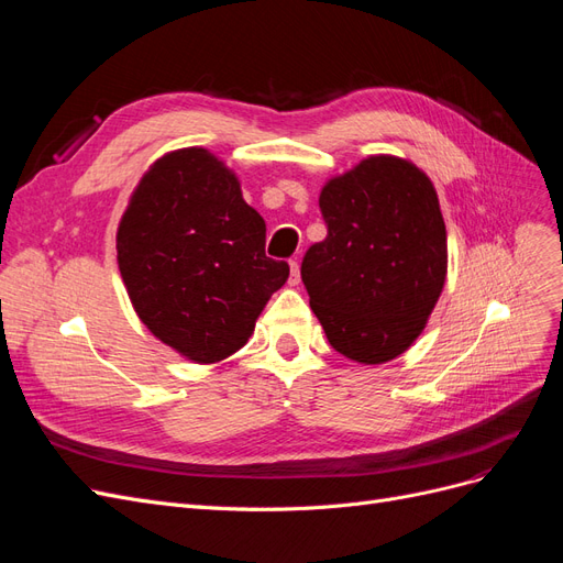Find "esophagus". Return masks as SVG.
Listing matches in <instances>:
<instances>
[{
    "label": "esophagus",
    "instance_id": "esophagus-1",
    "mask_svg": "<svg viewBox=\"0 0 563 563\" xmlns=\"http://www.w3.org/2000/svg\"><path fill=\"white\" fill-rule=\"evenodd\" d=\"M288 267H291V279H288V284L298 286L300 284V263L291 261V263H288Z\"/></svg>",
    "mask_w": 563,
    "mask_h": 563
}]
</instances>
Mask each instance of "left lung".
Returning a JSON list of instances; mask_svg holds the SVG:
<instances>
[{"instance_id": "obj_1", "label": "left lung", "mask_w": 563, "mask_h": 563, "mask_svg": "<svg viewBox=\"0 0 563 563\" xmlns=\"http://www.w3.org/2000/svg\"><path fill=\"white\" fill-rule=\"evenodd\" d=\"M319 209L329 236L300 267L312 312L347 360H397L428 327L449 272L430 176L411 159L371 155L323 183Z\"/></svg>"}]
</instances>
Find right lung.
I'll use <instances>...</instances> for the list:
<instances>
[{
  "label": "right lung",
  "mask_w": 563,
  "mask_h": 563,
  "mask_svg": "<svg viewBox=\"0 0 563 563\" xmlns=\"http://www.w3.org/2000/svg\"><path fill=\"white\" fill-rule=\"evenodd\" d=\"M117 265L147 331L201 366L242 350L288 279L240 176L197 145L147 166L119 220Z\"/></svg>",
  "instance_id": "obj_1"
}]
</instances>
